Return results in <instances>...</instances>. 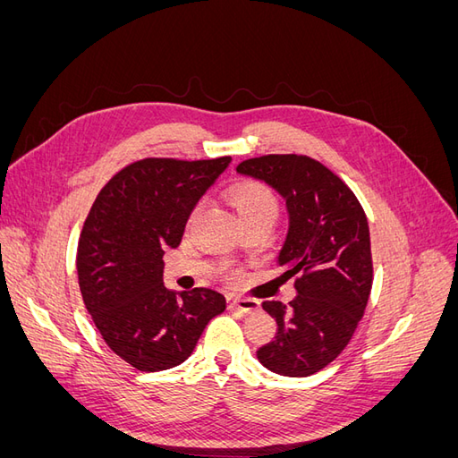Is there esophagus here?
Here are the masks:
<instances>
[{
    "instance_id": "esophagus-1",
    "label": "esophagus",
    "mask_w": 458,
    "mask_h": 458,
    "mask_svg": "<svg viewBox=\"0 0 458 458\" xmlns=\"http://www.w3.org/2000/svg\"><path fill=\"white\" fill-rule=\"evenodd\" d=\"M227 308H229V310H239L241 313H254V311L259 310V301L229 296V298H227Z\"/></svg>"
}]
</instances>
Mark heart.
<instances>
[{
	"instance_id": "heart-1",
	"label": "heart",
	"mask_w": 458,
	"mask_h": 458,
	"mask_svg": "<svg viewBox=\"0 0 458 458\" xmlns=\"http://www.w3.org/2000/svg\"><path fill=\"white\" fill-rule=\"evenodd\" d=\"M229 199L241 221L258 216H276V210H279L271 189L256 182H244L231 187Z\"/></svg>"
}]
</instances>
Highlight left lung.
I'll list each match as a JSON object with an SVG mask.
<instances>
[{
	"mask_svg": "<svg viewBox=\"0 0 458 458\" xmlns=\"http://www.w3.org/2000/svg\"><path fill=\"white\" fill-rule=\"evenodd\" d=\"M237 174L269 185L284 200L288 229L276 263L298 275L296 298L263 301L276 332L256 352L281 377L303 378L344 352L372 286L369 224L361 204L321 162L298 155L244 160Z\"/></svg>",
	"mask_w": 458,
	"mask_h": 458,
	"instance_id": "left-lung-1",
	"label": "left lung"
}]
</instances>
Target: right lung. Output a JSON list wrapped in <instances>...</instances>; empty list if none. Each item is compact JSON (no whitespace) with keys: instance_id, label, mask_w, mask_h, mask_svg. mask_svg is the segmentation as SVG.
I'll list each match as a JSON object with an SVG mask.
<instances>
[{"instance_id":"right-lung-1","label":"right lung","mask_w":458,"mask_h":458,"mask_svg":"<svg viewBox=\"0 0 458 458\" xmlns=\"http://www.w3.org/2000/svg\"><path fill=\"white\" fill-rule=\"evenodd\" d=\"M229 162H135L91 206L76 258L81 298L108 348L137 370L182 365L225 311L216 290L165 288L162 258L182 242L192 210Z\"/></svg>"}]
</instances>
